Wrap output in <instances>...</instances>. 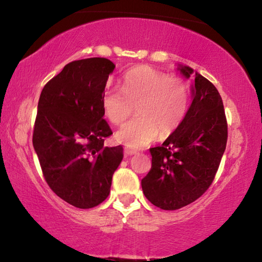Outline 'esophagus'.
<instances>
[{
	"mask_svg": "<svg viewBox=\"0 0 262 262\" xmlns=\"http://www.w3.org/2000/svg\"><path fill=\"white\" fill-rule=\"evenodd\" d=\"M125 152L128 154V155H136L137 151L135 149H132V148H126L125 149Z\"/></svg>",
	"mask_w": 262,
	"mask_h": 262,
	"instance_id": "34e87169",
	"label": "esophagus"
}]
</instances>
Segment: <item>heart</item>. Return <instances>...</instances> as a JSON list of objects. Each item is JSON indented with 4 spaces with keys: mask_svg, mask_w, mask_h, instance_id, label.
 Wrapping results in <instances>:
<instances>
[{
    "mask_svg": "<svg viewBox=\"0 0 262 262\" xmlns=\"http://www.w3.org/2000/svg\"><path fill=\"white\" fill-rule=\"evenodd\" d=\"M189 85L179 77L139 66L125 74L121 89L108 88L103 96V110L113 125H121L134 112L137 117L117 132V139L132 148H141L178 129L187 115Z\"/></svg>",
    "mask_w": 262,
    "mask_h": 262,
    "instance_id": "obj_1",
    "label": "heart"
}]
</instances>
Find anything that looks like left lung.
I'll list each match as a JSON object with an SVG mask.
<instances>
[{"label": "left lung", "mask_w": 262, "mask_h": 262, "mask_svg": "<svg viewBox=\"0 0 262 262\" xmlns=\"http://www.w3.org/2000/svg\"><path fill=\"white\" fill-rule=\"evenodd\" d=\"M185 77L193 74L180 67ZM228 141L223 101L214 84L195 73L193 101L184 122L159 147L150 148L151 168L141 181L145 198L164 210L198 200L210 187Z\"/></svg>", "instance_id": "left-lung-1"}]
</instances>
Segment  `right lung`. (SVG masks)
<instances>
[{
	"label": "right lung",
	"mask_w": 262,
	"mask_h": 262,
	"mask_svg": "<svg viewBox=\"0 0 262 262\" xmlns=\"http://www.w3.org/2000/svg\"><path fill=\"white\" fill-rule=\"evenodd\" d=\"M114 67L105 57L70 62L39 98L32 142L43 178L57 196L81 209L108 196L123 157L121 145H104L112 130L103 119V96Z\"/></svg>",
	"instance_id": "obj_1"
}]
</instances>
